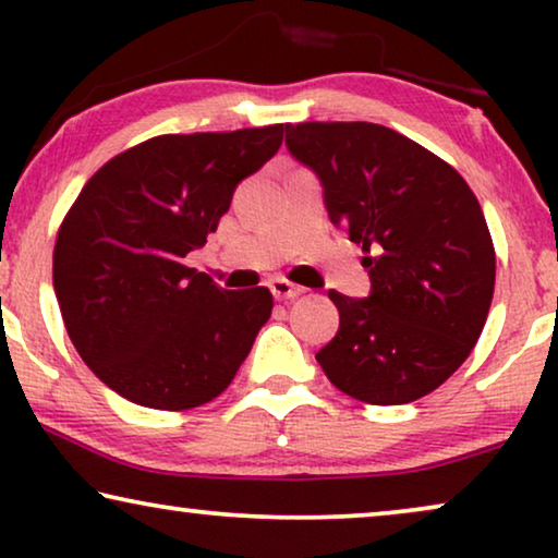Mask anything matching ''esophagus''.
I'll return each instance as SVG.
<instances>
[{"mask_svg": "<svg viewBox=\"0 0 558 558\" xmlns=\"http://www.w3.org/2000/svg\"><path fill=\"white\" fill-rule=\"evenodd\" d=\"M269 289H271V294L277 296V300H294V296L304 294V287L292 284V281L284 279V277L271 279V281H269Z\"/></svg>", "mask_w": 558, "mask_h": 558, "instance_id": "obj_1", "label": "esophagus"}]
</instances>
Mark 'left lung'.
Segmentation results:
<instances>
[{
	"mask_svg": "<svg viewBox=\"0 0 558 558\" xmlns=\"http://www.w3.org/2000/svg\"><path fill=\"white\" fill-rule=\"evenodd\" d=\"M287 147L317 172L335 226L363 246L371 294L330 289L340 330L317 353L335 388L393 407L439 388L490 312L495 248L462 174L368 121L287 124Z\"/></svg>",
	"mask_w": 558,
	"mask_h": 558,
	"instance_id": "1",
	"label": "left lung"
}]
</instances>
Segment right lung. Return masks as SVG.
<instances>
[{
    "instance_id": "obj_1",
    "label": "right lung",
    "mask_w": 558,
    "mask_h": 558,
    "mask_svg": "<svg viewBox=\"0 0 558 558\" xmlns=\"http://www.w3.org/2000/svg\"><path fill=\"white\" fill-rule=\"evenodd\" d=\"M281 136L284 124L151 136L83 185L58 228L52 287L75 350L111 391L185 411L231 384L271 317V292L220 289L185 256Z\"/></svg>"
}]
</instances>
